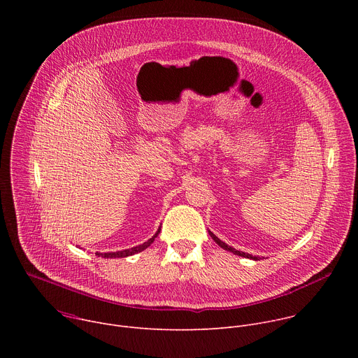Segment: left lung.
<instances>
[{
  "instance_id": "left-lung-1",
  "label": "left lung",
  "mask_w": 358,
  "mask_h": 358,
  "mask_svg": "<svg viewBox=\"0 0 358 358\" xmlns=\"http://www.w3.org/2000/svg\"><path fill=\"white\" fill-rule=\"evenodd\" d=\"M210 235H211V238L221 246V248H224V249H227V250H229V252H234L235 255H238V257H243V258H248V259H255V261H259V258L258 257H252V255H249V253H245V252H241V250H236L235 248H231L229 245H227L225 242H222L220 238H217L211 231H210Z\"/></svg>"
}]
</instances>
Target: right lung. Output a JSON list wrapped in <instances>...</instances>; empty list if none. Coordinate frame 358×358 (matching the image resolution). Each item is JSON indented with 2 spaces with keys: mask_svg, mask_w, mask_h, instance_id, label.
I'll return each instance as SVG.
<instances>
[{
  "mask_svg": "<svg viewBox=\"0 0 358 358\" xmlns=\"http://www.w3.org/2000/svg\"><path fill=\"white\" fill-rule=\"evenodd\" d=\"M159 234H160V229L156 232L155 236L150 238L147 242H144V243H141L138 246H134L131 249H124V250H119V252H108V253H97V255H99V257H101V258H126V257H130V255H134V253L141 252L145 248H148L152 242H155V239L157 238Z\"/></svg>",
  "mask_w": 358,
  "mask_h": 358,
  "instance_id": "1",
  "label": "right lung"
}]
</instances>
